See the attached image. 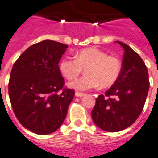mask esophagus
I'll list each match as a JSON object with an SVG mask.
<instances>
[{"label": "esophagus", "mask_w": 158, "mask_h": 158, "mask_svg": "<svg viewBox=\"0 0 158 158\" xmlns=\"http://www.w3.org/2000/svg\"><path fill=\"white\" fill-rule=\"evenodd\" d=\"M75 96H78V97H82V96H85V94L81 92H75Z\"/></svg>", "instance_id": "1"}]
</instances>
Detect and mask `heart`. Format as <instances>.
Wrapping results in <instances>:
<instances>
[{"label": "heart", "instance_id": "1", "mask_svg": "<svg viewBox=\"0 0 158 158\" xmlns=\"http://www.w3.org/2000/svg\"><path fill=\"white\" fill-rule=\"evenodd\" d=\"M85 69L86 75L73 80L69 86L78 90H88L99 85L107 88L118 79L122 63L118 57L108 56L98 48L83 49L75 57L69 56L60 62L59 69L67 79H75Z\"/></svg>", "mask_w": 158, "mask_h": 158}]
</instances>
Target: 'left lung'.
I'll return each instance as SVG.
<instances>
[{"label":"left lung","instance_id":"1","mask_svg":"<svg viewBox=\"0 0 158 158\" xmlns=\"http://www.w3.org/2000/svg\"><path fill=\"white\" fill-rule=\"evenodd\" d=\"M124 50L118 79L105 95L96 98L91 112L93 122L107 132L132 125L142 112L149 90L148 71L141 57L129 45L117 41Z\"/></svg>","mask_w":158,"mask_h":158}]
</instances>
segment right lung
<instances>
[{
	"label": "right lung",
	"instance_id": "add662e5",
	"mask_svg": "<svg viewBox=\"0 0 158 158\" xmlns=\"http://www.w3.org/2000/svg\"><path fill=\"white\" fill-rule=\"evenodd\" d=\"M67 48L50 40L36 43L23 52L11 71L12 110L24 128L38 135L52 134L62 125L74 96V90L63 88L58 66Z\"/></svg>",
	"mask_w": 158,
	"mask_h": 158
}]
</instances>
